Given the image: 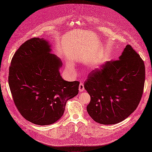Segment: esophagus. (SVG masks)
<instances>
[{
    "label": "esophagus",
    "instance_id": "34e87169",
    "mask_svg": "<svg viewBox=\"0 0 152 152\" xmlns=\"http://www.w3.org/2000/svg\"><path fill=\"white\" fill-rule=\"evenodd\" d=\"M84 85L82 83H80V85H79V87H78V90L80 91H83L84 90Z\"/></svg>",
    "mask_w": 152,
    "mask_h": 152
}]
</instances>
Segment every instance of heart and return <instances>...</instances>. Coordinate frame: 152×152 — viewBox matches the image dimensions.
Masks as SVG:
<instances>
[{"label": "heart", "mask_w": 152, "mask_h": 152, "mask_svg": "<svg viewBox=\"0 0 152 152\" xmlns=\"http://www.w3.org/2000/svg\"><path fill=\"white\" fill-rule=\"evenodd\" d=\"M73 67H74L73 64H72L71 62H69L67 64V67H69V69H72V68H73Z\"/></svg>", "instance_id": "heart-1"}]
</instances>
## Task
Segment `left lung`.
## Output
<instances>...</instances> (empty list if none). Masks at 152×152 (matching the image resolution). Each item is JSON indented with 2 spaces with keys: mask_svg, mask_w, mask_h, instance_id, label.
Here are the masks:
<instances>
[{
  "mask_svg": "<svg viewBox=\"0 0 152 152\" xmlns=\"http://www.w3.org/2000/svg\"><path fill=\"white\" fill-rule=\"evenodd\" d=\"M145 64L131 45L116 61L93 70L84 83L91 100L86 107L98 123L111 125L129 117L138 106L143 92Z\"/></svg>",
  "mask_w": 152,
  "mask_h": 152,
  "instance_id": "8db88e82",
  "label": "left lung"
}]
</instances>
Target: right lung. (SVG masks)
<instances>
[{"label": "right lung", "instance_id": "1", "mask_svg": "<svg viewBox=\"0 0 152 152\" xmlns=\"http://www.w3.org/2000/svg\"><path fill=\"white\" fill-rule=\"evenodd\" d=\"M50 51L44 38H31L17 50L9 67V85L17 110L40 126L52 124L62 116L80 83L64 80L59 70L62 63Z\"/></svg>", "mask_w": 152, "mask_h": 152}]
</instances>
